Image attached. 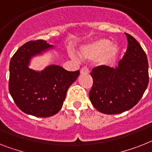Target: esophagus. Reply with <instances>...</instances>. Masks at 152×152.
<instances>
[{
  "instance_id": "esophagus-1",
  "label": "esophagus",
  "mask_w": 152,
  "mask_h": 152,
  "mask_svg": "<svg viewBox=\"0 0 152 152\" xmlns=\"http://www.w3.org/2000/svg\"><path fill=\"white\" fill-rule=\"evenodd\" d=\"M80 72H81L82 74L83 73L88 74V73H90V70H89V69H88L86 66H83V67L80 69Z\"/></svg>"
}]
</instances>
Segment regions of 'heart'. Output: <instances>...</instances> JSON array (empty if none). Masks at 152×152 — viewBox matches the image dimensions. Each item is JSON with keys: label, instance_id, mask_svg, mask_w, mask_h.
<instances>
[{"label": "heart", "instance_id": "b5f03b06", "mask_svg": "<svg viewBox=\"0 0 152 152\" xmlns=\"http://www.w3.org/2000/svg\"><path fill=\"white\" fill-rule=\"evenodd\" d=\"M119 47L115 43H110L107 39H99L80 48V56L86 60L97 58L98 63L102 66L111 64L117 58Z\"/></svg>", "mask_w": 152, "mask_h": 152}]
</instances>
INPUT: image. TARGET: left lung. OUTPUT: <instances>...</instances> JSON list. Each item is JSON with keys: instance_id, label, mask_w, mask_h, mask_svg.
I'll list each match as a JSON object with an SVG mask.
<instances>
[{"instance_id": "8db88e82", "label": "left lung", "mask_w": 152, "mask_h": 152, "mask_svg": "<svg viewBox=\"0 0 152 152\" xmlns=\"http://www.w3.org/2000/svg\"><path fill=\"white\" fill-rule=\"evenodd\" d=\"M125 34L128 48L117 68L98 66L90 72L94 81L89 93L90 101L106 114H117L134 107L148 85L147 56L138 42Z\"/></svg>"}]
</instances>
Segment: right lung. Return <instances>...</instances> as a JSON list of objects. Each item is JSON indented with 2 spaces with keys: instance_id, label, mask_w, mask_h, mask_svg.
<instances>
[{
  "instance_id": "add662e5",
  "label": "right lung",
  "mask_w": 152,
  "mask_h": 152,
  "mask_svg": "<svg viewBox=\"0 0 152 152\" xmlns=\"http://www.w3.org/2000/svg\"><path fill=\"white\" fill-rule=\"evenodd\" d=\"M50 47L44 40L28 42L11 57L9 66L10 94L21 111L35 117H48L58 113L69 87L80 75V70L70 72L55 65L41 72L30 69V58Z\"/></svg>"
}]
</instances>
